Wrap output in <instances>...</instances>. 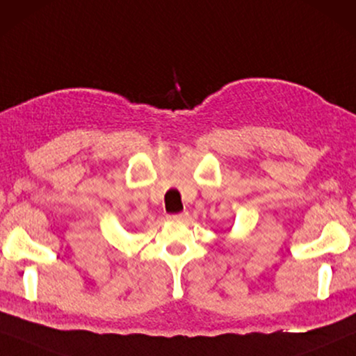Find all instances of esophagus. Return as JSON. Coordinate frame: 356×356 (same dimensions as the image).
<instances>
[{"instance_id": "34e87169", "label": "esophagus", "mask_w": 356, "mask_h": 356, "mask_svg": "<svg viewBox=\"0 0 356 356\" xmlns=\"http://www.w3.org/2000/svg\"><path fill=\"white\" fill-rule=\"evenodd\" d=\"M188 218V213L187 211H184V213H177V214H171V216H169V219H171V221H185V219Z\"/></svg>"}]
</instances>
